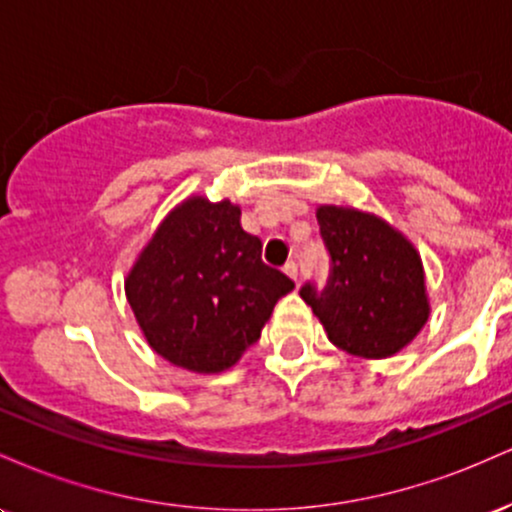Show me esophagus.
<instances>
[{
	"mask_svg": "<svg viewBox=\"0 0 512 512\" xmlns=\"http://www.w3.org/2000/svg\"><path fill=\"white\" fill-rule=\"evenodd\" d=\"M284 272H286V274H289L293 281H298V264H296V262H293V260H291V262H286V264H284Z\"/></svg>",
	"mask_w": 512,
	"mask_h": 512,
	"instance_id": "esophagus-1",
	"label": "esophagus"
}]
</instances>
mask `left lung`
<instances>
[{
  "mask_svg": "<svg viewBox=\"0 0 512 512\" xmlns=\"http://www.w3.org/2000/svg\"><path fill=\"white\" fill-rule=\"evenodd\" d=\"M317 223L330 276L322 289L305 281L301 298L339 349L363 358L397 354L428 320L421 257L395 228L361 211L320 207Z\"/></svg>",
  "mask_w": 512,
  "mask_h": 512,
  "instance_id": "1",
  "label": "left lung"
}]
</instances>
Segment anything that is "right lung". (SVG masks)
I'll use <instances>...</instances> for the list:
<instances>
[{"instance_id":"1","label":"right lung","mask_w":512,"mask_h":512,"mask_svg":"<svg viewBox=\"0 0 512 512\" xmlns=\"http://www.w3.org/2000/svg\"><path fill=\"white\" fill-rule=\"evenodd\" d=\"M127 301L151 349L197 373L231 368L260 339L293 281L262 262L240 209L195 197L180 204L127 276Z\"/></svg>"}]
</instances>
